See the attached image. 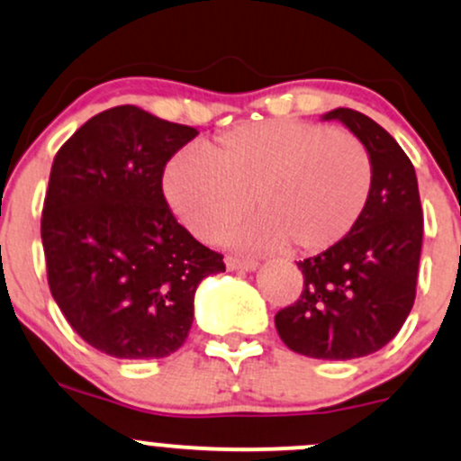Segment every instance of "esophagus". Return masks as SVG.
<instances>
[{
    "label": "esophagus",
    "instance_id": "esophagus-1",
    "mask_svg": "<svg viewBox=\"0 0 461 461\" xmlns=\"http://www.w3.org/2000/svg\"><path fill=\"white\" fill-rule=\"evenodd\" d=\"M225 267H227V271H247V273L258 271L256 260H247V258H238V256H227Z\"/></svg>",
    "mask_w": 461,
    "mask_h": 461
}]
</instances>
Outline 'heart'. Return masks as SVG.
<instances>
[{"mask_svg": "<svg viewBox=\"0 0 461 461\" xmlns=\"http://www.w3.org/2000/svg\"><path fill=\"white\" fill-rule=\"evenodd\" d=\"M162 188L173 214L203 240L234 223L251 197L258 214L227 240L321 253L356 227L373 188V167L348 131L267 119L223 131L208 151L188 147L176 153Z\"/></svg>", "mask_w": 461, "mask_h": 461, "instance_id": "heart-1", "label": "heart"}]
</instances>
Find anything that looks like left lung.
I'll list each match as a JSON object with an SVG mask.
<instances>
[{
  "label": "left lung",
  "instance_id": "1",
  "mask_svg": "<svg viewBox=\"0 0 461 461\" xmlns=\"http://www.w3.org/2000/svg\"><path fill=\"white\" fill-rule=\"evenodd\" d=\"M321 119L340 121L362 142L373 188L356 227L338 245L297 262L303 293L277 312L275 327L301 356L356 359L388 345L414 305L422 208L414 167L382 125L351 108Z\"/></svg>",
  "mask_w": 461,
  "mask_h": 461
}]
</instances>
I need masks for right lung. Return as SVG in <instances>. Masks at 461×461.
I'll return each mask as SVG.
<instances>
[{"label":"right lung","mask_w":461,"mask_h":461,"mask_svg":"<svg viewBox=\"0 0 461 461\" xmlns=\"http://www.w3.org/2000/svg\"><path fill=\"white\" fill-rule=\"evenodd\" d=\"M197 136L136 105L93 116L51 164L41 238L47 282L79 338L121 359H158L186 342L201 279L223 273L177 223L162 173Z\"/></svg>","instance_id":"add662e5"}]
</instances>
